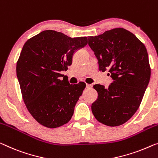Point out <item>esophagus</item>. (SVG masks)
I'll return each mask as SVG.
<instances>
[{
	"label": "esophagus",
	"mask_w": 158,
	"mask_h": 158,
	"mask_svg": "<svg viewBox=\"0 0 158 158\" xmlns=\"http://www.w3.org/2000/svg\"><path fill=\"white\" fill-rule=\"evenodd\" d=\"M86 89H91V88H92V85H91V84H86Z\"/></svg>",
	"instance_id": "obj_1"
}]
</instances>
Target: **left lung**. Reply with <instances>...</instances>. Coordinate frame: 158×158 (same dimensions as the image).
Masks as SVG:
<instances>
[{"mask_svg": "<svg viewBox=\"0 0 158 158\" xmlns=\"http://www.w3.org/2000/svg\"><path fill=\"white\" fill-rule=\"evenodd\" d=\"M99 70H109L113 82L108 88L96 84L98 98L91 110L98 121L118 126L128 121L142 102L150 79L147 49L136 36L123 28L89 36Z\"/></svg>", "mask_w": 158, "mask_h": 158, "instance_id": "1", "label": "left lung"}]
</instances>
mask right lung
<instances>
[{
	"label": "right lung",
	"mask_w": 158,
	"mask_h": 158,
	"mask_svg": "<svg viewBox=\"0 0 158 158\" xmlns=\"http://www.w3.org/2000/svg\"><path fill=\"white\" fill-rule=\"evenodd\" d=\"M87 44V37H72L44 30L25 42L16 67L23 101L32 117L55 128L70 121L85 83L70 84L60 72L72 64L75 52Z\"/></svg>",
	"instance_id": "1"
}]
</instances>
